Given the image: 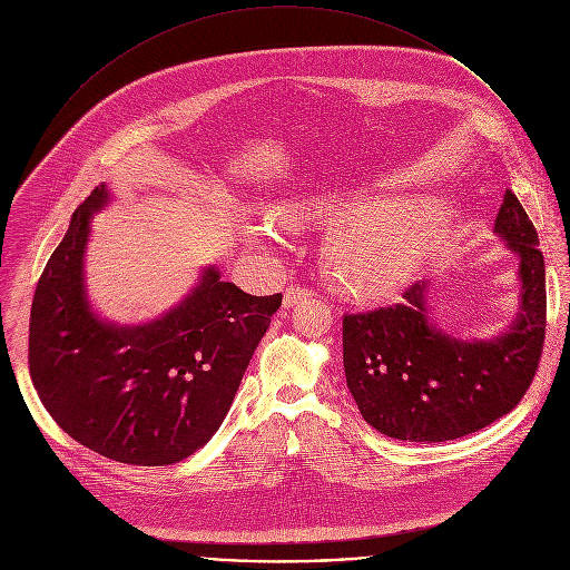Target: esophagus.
<instances>
[{"label": "esophagus", "instance_id": "1", "mask_svg": "<svg viewBox=\"0 0 570 570\" xmlns=\"http://www.w3.org/2000/svg\"><path fill=\"white\" fill-rule=\"evenodd\" d=\"M311 295H313V293H311L308 288H304V286H288L286 293H284V308H291V306H295L297 302L308 299Z\"/></svg>", "mask_w": 570, "mask_h": 570}]
</instances>
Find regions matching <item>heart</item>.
Masks as SVG:
<instances>
[{
  "label": "heart",
  "instance_id": "obj_1",
  "mask_svg": "<svg viewBox=\"0 0 570 570\" xmlns=\"http://www.w3.org/2000/svg\"><path fill=\"white\" fill-rule=\"evenodd\" d=\"M288 225L332 223L324 262L334 284L350 297L376 299L409 286L438 253L455 209L444 200H370L332 189L277 207ZM255 246H271L282 229L271 214L243 220Z\"/></svg>",
  "mask_w": 570,
  "mask_h": 570
}]
</instances>
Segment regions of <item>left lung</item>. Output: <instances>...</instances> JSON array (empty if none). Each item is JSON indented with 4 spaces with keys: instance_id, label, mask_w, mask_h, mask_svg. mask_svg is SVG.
<instances>
[{
    "instance_id": "left-lung-1",
    "label": "left lung",
    "mask_w": 570,
    "mask_h": 570,
    "mask_svg": "<svg viewBox=\"0 0 570 570\" xmlns=\"http://www.w3.org/2000/svg\"><path fill=\"white\" fill-rule=\"evenodd\" d=\"M494 234L517 257L519 311L490 338H458L433 311V284L403 304L345 315L343 363L363 420L409 442L464 438L508 415L530 387L546 338V266L539 236L508 189Z\"/></svg>"
}]
</instances>
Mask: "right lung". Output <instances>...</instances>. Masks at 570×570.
Wrapping results in <instances>:
<instances>
[{"instance_id":"1","label":"right lung","mask_w":570,"mask_h":570,"mask_svg":"<svg viewBox=\"0 0 570 570\" xmlns=\"http://www.w3.org/2000/svg\"><path fill=\"white\" fill-rule=\"evenodd\" d=\"M110 200L97 187L45 266L29 324L31 381L76 442L126 464H174L223 424L282 295H248L205 266L159 317L106 320L88 295L86 253L92 218Z\"/></svg>"}]
</instances>
